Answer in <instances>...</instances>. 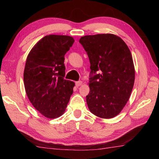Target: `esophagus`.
<instances>
[{"mask_svg": "<svg viewBox=\"0 0 159 159\" xmlns=\"http://www.w3.org/2000/svg\"><path fill=\"white\" fill-rule=\"evenodd\" d=\"M83 84V82L82 81H77L76 82V87H79V86H80Z\"/></svg>", "mask_w": 159, "mask_h": 159, "instance_id": "1", "label": "esophagus"}]
</instances>
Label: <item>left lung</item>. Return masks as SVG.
Segmentation results:
<instances>
[{
    "mask_svg": "<svg viewBox=\"0 0 159 159\" xmlns=\"http://www.w3.org/2000/svg\"><path fill=\"white\" fill-rule=\"evenodd\" d=\"M79 42L87 52L91 74L86 102L90 112L102 118L119 114L127 103L134 82V66L128 45L112 34L88 35Z\"/></svg>",
    "mask_w": 159,
    "mask_h": 159,
    "instance_id": "1",
    "label": "left lung"
}]
</instances>
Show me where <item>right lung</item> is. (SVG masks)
<instances>
[{
    "label": "right lung",
    "instance_id": "right-lung-1",
    "mask_svg": "<svg viewBox=\"0 0 159 159\" xmlns=\"http://www.w3.org/2000/svg\"><path fill=\"white\" fill-rule=\"evenodd\" d=\"M74 42L69 36L48 35L34 45L26 57V95L34 108L50 119L64 114L74 93V82L64 79V55Z\"/></svg>",
    "mask_w": 159,
    "mask_h": 159
}]
</instances>
